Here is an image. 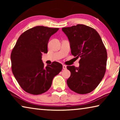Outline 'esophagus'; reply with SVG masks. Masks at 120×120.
Instances as JSON below:
<instances>
[{"instance_id": "esophagus-1", "label": "esophagus", "mask_w": 120, "mask_h": 120, "mask_svg": "<svg viewBox=\"0 0 120 120\" xmlns=\"http://www.w3.org/2000/svg\"><path fill=\"white\" fill-rule=\"evenodd\" d=\"M62 67H63V69H67V66H66V65L63 64Z\"/></svg>"}]
</instances>
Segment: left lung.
<instances>
[{
  "label": "left lung",
  "instance_id": "8db88e82",
  "mask_svg": "<svg viewBox=\"0 0 120 120\" xmlns=\"http://www.w3.org/2000/svg\"><path fill=\"white\" fill-rule=\"evenodd\" d=\"M70 42L71 54L80 58L79 67L67 66L71 72L67 80L75 93L86 94L96 88L106 71L107 51L100 35L94 28L83 24L64 27Z\"/></svg>",
  "mask_w": 120,
  "mask_h": 120
}]
</instances>
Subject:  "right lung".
Listing matches in <instances>:
<instances>
[{
  "label": "right lung",
  "mask_w": 120,
  "mask_h": 120,
  "mask_svg": "<svg viewBox=\"0 0 120 120\" xmlns=\"http://www.w3.org/2000/svg\"><path fill=\"white\" fill-rule=\"evenodd\" d=\"M59 28L37 26L22 33L12 50L11 70L24 91L39 95L48 91L52 80L62 69V65L54 61L44 67L41 60L43 53L48 52L51 36Z\"/></svg>",
  "instance_id": "obj_1"
}]
</instances>
